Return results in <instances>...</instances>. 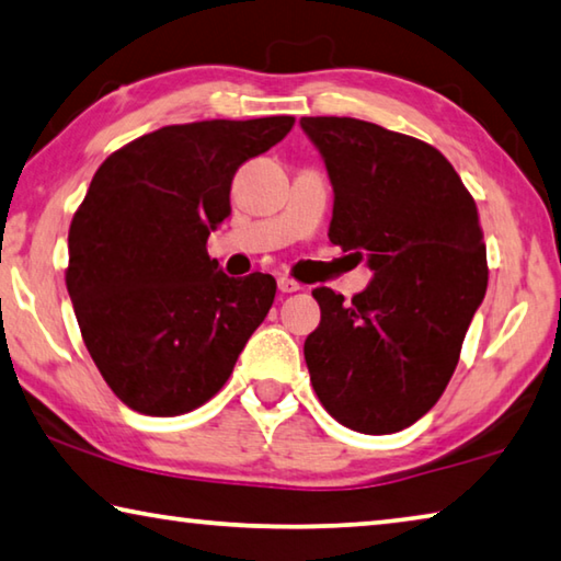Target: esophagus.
Wrapping results in <instances>:
<instances>
[{"label": "esophagus", "mask_w": 561, "mask_h": 561, "mask_svg": "<svg viewBox=\"0 0 561 561\" xmlns=\"http://www.w3.org/2000/svg\"><path fill=\"white\" fill-rule=\"evenodd\" d=\"M277 287H279V291H284V294H291V291H299L301 284L294 282L291 277H279V279H277Z\"/></svg>", "instance_id": "obj_1"}]
</instances>
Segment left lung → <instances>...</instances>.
I'll return each mask as SVG.
<instances>
[{
	"label": "left lung",
	"instance_id": "1",
	"mask_svg": "<svg viewBox=\"0 0 561 561\" xmlns=\"http://www.w3.org/2000/svg\"><path fill=\"white\" fill-rule=\"evenodd\" d=\"M334 185L329 240L374 277L344 301L311 294L304 341L329 415L368 435L413 425L438 403L488 289L478 205L440 150L358 118H301Z\"/></svg>",
	"mask_w": 561,
	"mask_h": 561
}]
</instances>
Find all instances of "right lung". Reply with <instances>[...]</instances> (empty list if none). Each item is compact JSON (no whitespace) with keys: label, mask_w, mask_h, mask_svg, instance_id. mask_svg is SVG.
<instances>
[{"label":"right lung","mask_w":561,"mask_h":561,"mask_svg":"<svg viewBox=\"0 0 561 561\" xmlns=\"http://www.w3.org/2000/svg\"><path fill=\"white\" fill-rule=\"evenodd\" d=\"M291 116L197 121L103 160L69 227L66 289L93 364L133 411L180 415L220 391L277 282L234 279L207 254L232 213V178L277 146Z\"/></svg>","instance_id":"right-lung-1"}]
</instances>
